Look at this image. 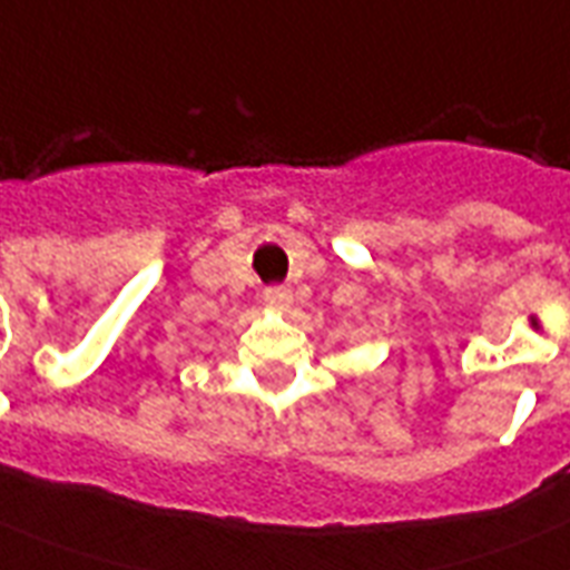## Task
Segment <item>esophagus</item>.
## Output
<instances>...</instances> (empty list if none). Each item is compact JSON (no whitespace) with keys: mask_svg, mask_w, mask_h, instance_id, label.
I'll return each instance as SVG.
<instances>
[{"mask_svg":"<svg viewBox=\"0 0 570 570\" xmlns=\"http://www.w3.org/2000/svg\"><path fill=\"white\" fill-rule=\"evenodd\" d=\"M263 302L268 307H275V311H289L293 307V289L289 286H268L263 293Z\"/></svg>","mask_w":570,"mask_h":570,"instance_id":"34e87169","label":"esophagus"}]
</instances>
